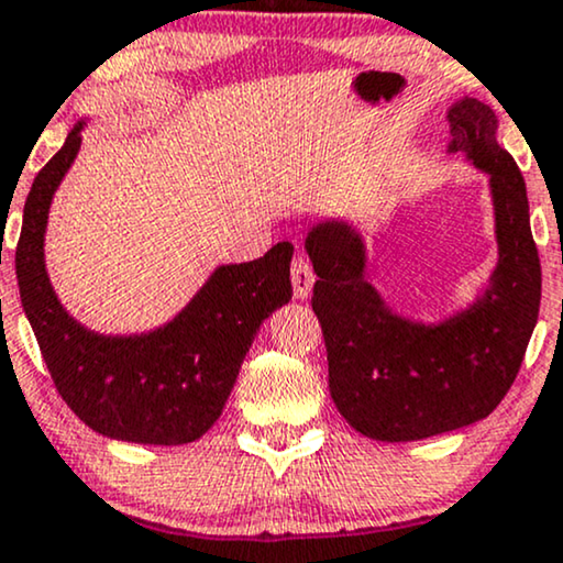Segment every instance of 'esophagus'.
<instances>
[{
  "label": "esophagus",
  "mask_w": 563,
  "mask_h": 563,
  "mask_svg": "<svg viewBox=\"0 0 563 563\" xmlns=\"http://www.w3.org/2000/svg\"><path fill=\"white\" fill-rule=\"evenodd\" d=\"M312 284H316V274H312L310 261L297 253L295 261H291V289H295V297L308 299L312 291Z\"/></svg>",
  "instance_id": "1"
}]
</instances>
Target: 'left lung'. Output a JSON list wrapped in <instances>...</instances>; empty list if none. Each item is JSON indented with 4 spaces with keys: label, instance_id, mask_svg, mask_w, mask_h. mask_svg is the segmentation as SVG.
<instances>
[{
    "label": "left lung",
    "instance_id": "obj_1",
    "mask_svg": "<svg viewBox=\"0 0 563 563\" xmlns=\"http://www.w3.org/2000/svg\"><path fill=\"white\" fill-rule=\"evenodd\" d=\"M448 121V150L488 173L499 243L492 284L468 310L434 325L400 318L364 279L360 232L333 219L305 240L331 398L356 432L379 442L427 440L486 419L512 388L538 323L540 258L520 167L496 142V115L481 100H457Z\"/></svg>",
    "mask_w": 563,
    "mask_h": 563
}]
</instances>
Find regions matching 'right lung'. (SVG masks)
I'll list each match as a JSON object with an SVG mask.
<instances>
[{
  "mask_svg": "<svg viewBox=\"0 0 563 563\" xmlns=\"http://www.w3.org/2000/svg\"><path fill=\"white\" fill-rule=\"evenodd\" d=\"M82 123L35 175L14 253L20 299L58 396L98 434L139 444H186L228 404L253 335L291 299V243L264 258L219 266L170 323L142 335L79 325L51 287L43 261L48 207L79 152Z\"/></svg>",
  "mask_w": 563,
  "mask_h": 563,
  "instance_id": "add662e5",
  "label": "right lung"
}]
</instances>
